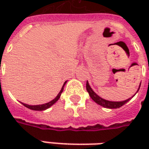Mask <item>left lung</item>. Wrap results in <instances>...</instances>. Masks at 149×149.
Wrapping results in <instances>:
<instances>
[{"mask_svg":"<svg viewBox=\"0 0 149 149\" xmlns=\"http://www.w3.org/2000/svg\"><path fill=\"white\" fill-rule=\"evenodd\" d=\"M140 87H141V84H140V86H139V88H138L137 92L139 91V89H140ZM86 89H87V92L88 93V94H89V96H90L91 98H92L96 103L98 104L100 106L104 107V108L111 109H119V108H120V107L123 106L125 104L127 103L128 100H131L132 97H134V95H133L131 98H129L128 100H123V101H110V100H104L103 98H101L100 97H99V96L92 89V88L90 87V85L88 84V81L87 83H86ZM137 92H136V93H137ZM136 93H135V95H136Z\"/></svg>","mask_w":149,"mask_h":149,"instance_id":"obj_1","label":"left lung"}]
</instances>
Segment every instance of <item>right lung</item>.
<instances>
[{
    "instance_id": "add662e5",
    "label": "right lung",
    "mask_w": 149,
    "mask_h": 149,
    "mask_svg": "<svg viewBox=\"0 0 149 149\" xmlns=\"http://www.w3.org/2000/svg\"><path fill=\"white\" fill-rule=\"evenodd\" d=\"M66 82L67 81H65L64 84H63V86H62L61 89L60 91V93H58V95L56 96V97L53 99L51 101H49L48 103H45V104H38V105H29V104H24V103H21L24 106H25L26 108L28 109H32V110H34V111H44V110L47 109H49L50 107L52 106V104H54L59 100V98L61 97V95L62 92L64 90V87H65V84H66Z\"/></svg>"
}]
</instances>
